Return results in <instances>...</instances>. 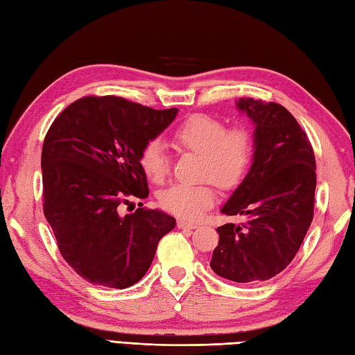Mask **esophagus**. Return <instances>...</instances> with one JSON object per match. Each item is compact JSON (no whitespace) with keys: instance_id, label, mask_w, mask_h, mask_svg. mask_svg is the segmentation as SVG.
<instances>
[{"instance_id":"esophagus-1","label":"esophagus","mask_w":355,"mask_h":355,"mask_svg":"<svg viewBox=\"0 0 355 355\" xmlns=\"http://www.w3.org/2000/svg\"><path fill=\"white\" fill-rule=\"evenodd\" d=\"M177 225H178V229H186V230L197 229V224H195V223H187V221H184V220H178Z\"/></svg>"}]
</instances>
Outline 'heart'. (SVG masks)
Returning a JSON list of instances; mask_svg holds the SVG:
<instances>
[{
  "instance_id": "b5f03b06",
  "label": "heart",
  "mask_w": 355,
  "mask_h": 355,
  "mask_svg": "<svg viewBox=\"0 0 355 355\" xmlns=\"http://www.w3.org/2000/svg\"><path fill=\"white\" fill-rule=\"evenodd\" d=\"M178 149L201 154V177L230 189L241 183L253 158L252 135L244 128H230L214 116L193 114L172 134ZM139 164L154 183H162L169 173V158L160 141L153 140L141 148ZM216 200L214 182L200 184H173L158 193V202L166 212L186 220H195Z\"/></svg>"
}]
</instances>
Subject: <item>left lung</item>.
<instances>
[{"label": "left lung", "instance_id": "8db88e82", "mask_svg": "<svg viewBox=\"0 0 355 355\" xmlns=\"http://www.w3.org/2000/svg\"><path fill=\"white\" fill-rule=\"evenodd\" d=\"M254 125L250 171L223 206L244 224L218 227L210 267L218 276L256 284L279 275L296 256L314 215L315 158L305 131L282 105L236 102Z\"/></svg>", "mask_w": 355, "mask_h": 355}]
</instances>
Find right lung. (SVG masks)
<instances>
[{
  "label": "right lung",
  "instance_id": "add662e5",
  "mask_svg": "<svg viewBox=\"0 0 355 355\" xmlns=\"http://www.w3.org/2000/svg\"><path fill=\"white\" fill-rule=\"evenodd\" d=\"M177 112L89 96L51 123L41 157L44 215L62 258L85 281L120 290L139 282L158 241L175 227V218L158 209L122 215L120 207L149 195L140 150Z\"/></svg>",
  "mask_w": 355,
  "mask_h": 355
}]
</instances>
